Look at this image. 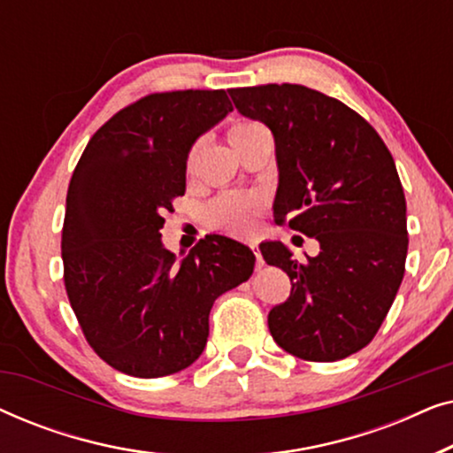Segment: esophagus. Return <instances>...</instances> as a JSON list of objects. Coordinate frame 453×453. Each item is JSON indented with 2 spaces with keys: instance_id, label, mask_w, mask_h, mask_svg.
Instances as JSON below:
<instances>
[{
  "instance_id": "esophagus-1",
  "label": "esophagus",
  "mask_w": 453,
  "mask_h": 453,
  "mask_svg": "<svg viewBox=\"0 0 453 453\" xmlns=\"http://www.w3.org/2000/svg\"><path fill=\"white\" fill-rule=\"evenodd\" d=\"M251 250H253V256H256V265H257V268H262V265H264V257H262V253H259V250H257L256 245H253Z\"/></svg>"
}]
</instances>
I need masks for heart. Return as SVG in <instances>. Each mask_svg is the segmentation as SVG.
<instances>
[{"instance_id": "1", "label": "heart", "mask_w": 453, "mask_h": 453, "mask_svg": "<svg viewBox=\"0 0 453 453\" xmlns=\"http://www.w3.org/2000/svg\"><path fill=\"white\" fill-rule=\"evenodd\" d=\"M268 134L264 126H259L256 121H234L231 127H228V142H231L234 150H241V148L250 144L259 135ZM202 144H197L189 150L188 157V166L194 169L197 157H200ZM262 208V202L257 197H243V196H222L219 200H214L206 210L208 222L210 225L225 228V231L237 233V234H247L253 231L256 222H253V216L257 214V210Z\"/></svg>"}]
</instances>
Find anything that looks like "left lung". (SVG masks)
I'll return each instance as SVG.
<instances>
[{
  "mask_svg": "<svg viewBox=\"0 0 453 453\" xmlns=\"http://www.w3.org/2000/svg\"><path fill=\"white\" fill-rule=\"evenodd\" d=\"M228 95L241 115L274 134V220L288 219L293 231L319 243L305 262L280 241L259 245L293 284L268 315L272 338L303 361L346 358L375 338L404 278L406 197L392 154L357 111L307 86Z\"/></svg>",
  "mask_w": 453,
  "mask_h": 453,
  "instance_id": "obj_1",
  "label": "left lung"
}]
</instances>
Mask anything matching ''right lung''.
I'll return each mask as SVG.
<instances>
[{
  "mask_svg": "<svg viewBox=\"0 0 453 453\" xmlns=\"http://www.w3.org/2000/svg\"><path fill=\"white\" fill-rule=\"evenodd\" d=\"M228 111L225 90L142 96L96 129L73 169L65 293L92 350L121 373L150 380L189 367L214 301L251 276L250 247L222 234L181 262L160 243L163 214L185 194L189 148Z\"/></svg>",
  "mask_w": 453,
  "mask_h": 453,
  "instance_id": "obj_1",
  "label": "right lung"
}]
</instances>
